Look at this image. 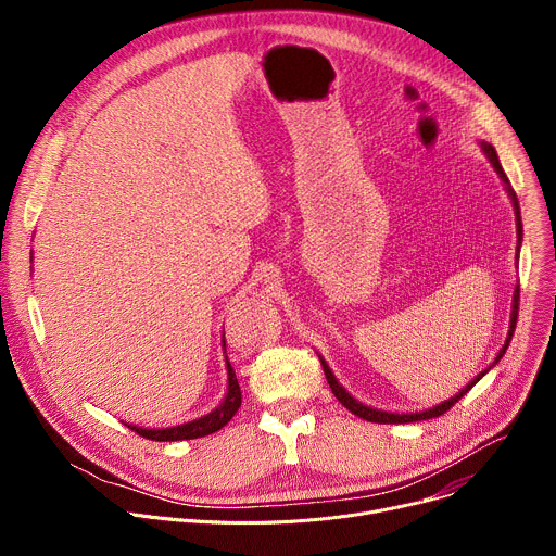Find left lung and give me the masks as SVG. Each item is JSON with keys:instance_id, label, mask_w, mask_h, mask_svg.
I'll return each mask as SVG.
<instances>
[{"instance_id": "obj_1", "label": "left lung", "mask_w": 556, "mask_h": 556, "mask_svg": "<svg viewBox=\"0 0 556 556\" xmlns=\"http://www.w3.org/2000/svg\"><path fill=\"white\" fill-rule=\"evenodd\" d=\"M482 149H484V153L489 155V161H491V165H493V169L497 172V176L502 178V182H504V187H506V191H508V195H510V200H513V206H515V215H517V244L521 247V235H523V230H521V215H519V202H517V195H515V191H513V187H510V182H508V176L504 174V169H502V165H500V157H497V151H495V147L491 144V142H482ZM517 312H519V283L515 286V292H513V314H510V330H508V339H506V343L502 345V350H500V354H497V358L493 361V365L491 367H495L500 361H502V356L506 354V350H508V345H510V339H513V332H515V326H517ZM321 358V356H319ZM321 365H324V371H326V378H328V384H330V389H332V393L337 395L339 399V403L345 407V409H350L354 416H358V418H363V420H367V422H378V425H405V422H418V420H429V418H438V416H442V414H446L459 399L462 395H466L468 391H470V387L475 384V382H480V378L482 376H486V371L491 369H484L482 374H478L475 376L459 393H455L453 399H448V401H444L442 405H435L433 409H427V412H416V414H387V412H380V409H371V407H367V405H363V403H358L356 399H352V395L345 391V387L343 384H339V380H337V376L332 374V369L328 367V363L321 358Z\"/></svg>"}]
</instances>
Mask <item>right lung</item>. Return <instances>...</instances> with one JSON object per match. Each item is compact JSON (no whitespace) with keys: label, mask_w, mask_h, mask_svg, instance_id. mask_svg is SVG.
<instances>
[{"label":"right lung","mask_w":556,"mask_h":556,"mask_svg":"<svg viewBox=\"0 0 556 556\" xmlns=\"http://www.w3.org/2000/svg\"><path fill=\"white\" fill-rule=\"evenodd\" d=\"M222 348L226 350V341L222 337ZM226 371H228V389L224 401L219 403L217 409H213L211 414L191 420L187 425H178V427H169V429H142L136 425H127L131 431H136L138 435L147 438V440H155V442H178V440H195V438H204L211 435L215 431H219L224 425L230 422V418L237 414L242 405V389L240 382L235 378V371L226 358Z\"/></svg>","instance_id":"add662e5"}]
</instances>
